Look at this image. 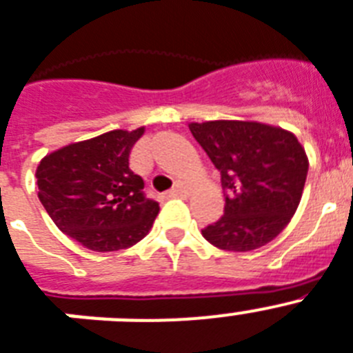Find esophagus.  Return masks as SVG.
Instances as JSON below:
<instances>
[{
  "label": "esophagus",
  "mask_w": 353,
  "mask_h": 353,
  "mask_svg": "<svg viewBox=\"0 0 353 353\" xmlns=\"http://www.w3.org/2000/svg\"><path fill=\"white\" fill-rule=\"evenodd\" d=\"M190 194V186L188 185H185V183H176V185H174V188H172L170 190V195L172 197H185V195H188Z\"/></svg>",
  "instance_id": "obj_1"
}]
</instances>
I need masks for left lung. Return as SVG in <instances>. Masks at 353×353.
<instances>
[{
	"instance_id": "left-lung-1",
	"label": "left lung",
	"mask_w": 353,
	"mask_h": 353,
	"mask_svg": "<svg viewBox=\"0 0 353 353\" xmlns=\"http://www.w3.org/2000/svg\"><path fill=\"white\" fill-rule=\"evenodd\" d=\"M197 143L221 172L224 215L203 230L210 244L226 251L259 250L294 215L309 159L292 132L259 121L190 123Z\"/></svg>"
}]
</instances>
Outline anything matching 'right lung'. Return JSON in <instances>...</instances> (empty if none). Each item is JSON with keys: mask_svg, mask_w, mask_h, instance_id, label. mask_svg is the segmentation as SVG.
<instances>
[{"mask_svg": "<svg viewBox=\"0 0 353 353\" xmlns=\"http://www.w3.org/2000/svg\"><path fill=\"white\" fill-rule=\"evenodd\" d=\"M109 131L71 143L41 159L39 201L55 226L91 251H118L140 242L159 212L129 156L143 134Z\"/></svg>", "mask_w": 353, "mask_h": 353, "instance_id": "right-lung-1", "label": "right lung"}]
</instances>
